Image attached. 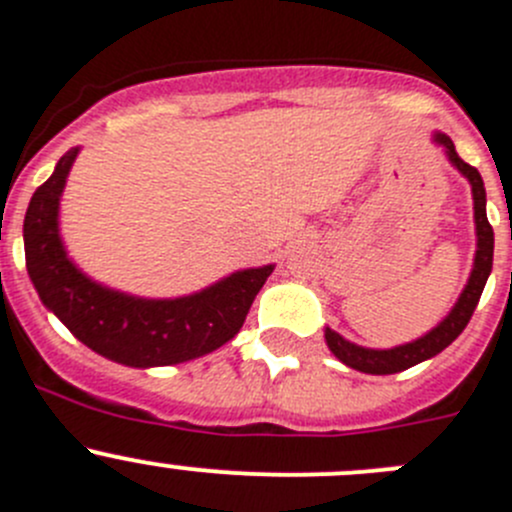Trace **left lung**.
Here are the masks:
<instances>
[{"label":"left lung","instance_id":"8db88e82","mask_svg":"<svg viewBox=\"0 0 512 512\" xmlns=\"http://www.w3.org/2000/svg\"><path fill=\"white\" fill-rule=\"evenodd\" d=\"M435 143L442 145L450 158V163L470 180L472 186V201H475V231H478V251H475V264H472V274L467 279L465 291L460 294L457 304L452 306L450 314L440 321V324L427 332L425 337L415 339L410 344H402V347L394 349H364L357 347V344L347 342L344 337H339L337 332L332 329H326L324 337L329 349L334 352V357L339 362H344L347 367L357 369V372L364 374H397L402 369H410L415 364L425 362V359L435 357L440 354L442 349L450 347L457 337L462 334V329L470 321L472 311L478 306L480 294L485 289V281H488L490 271H493V246H495V236H493V226L488 221V213H485V186L483 178H480L478 168H472L467 165L460 155L455 153V143L447 138L445 133H435Z\"/></svg>","mask_w":512,"mask_h":512}]
</instances>
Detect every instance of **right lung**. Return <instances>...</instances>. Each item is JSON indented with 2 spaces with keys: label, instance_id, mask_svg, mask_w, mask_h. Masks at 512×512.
<instances>
[{
  "label": "right lung",
  "instance_id": "right-lung-1",
  "mask_svg": "<svg viewBox=\"0 0 512 512\" xmlns=\"http://www.w3.org/2000/svg\"><path fill=\"white\" fill-rule=\"evenodd\" d=\"M77 148L34 191L24 216L27 274L42 304L102 357L128 367H168L198 359L238 334L253 299L274 266L236 271L218 284L180 299H138L87 279L60 238V196Z\"/></svg>",
  "mask_w": 512,
  "mask_h": 512
}]
</instances>
